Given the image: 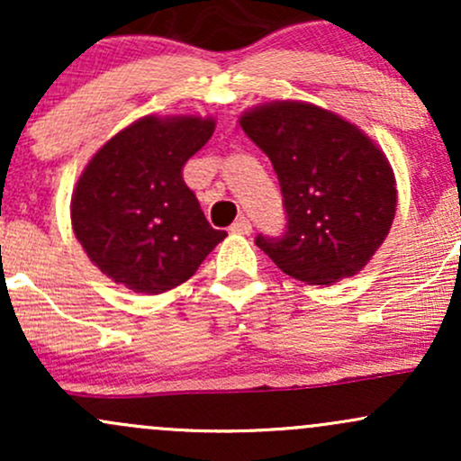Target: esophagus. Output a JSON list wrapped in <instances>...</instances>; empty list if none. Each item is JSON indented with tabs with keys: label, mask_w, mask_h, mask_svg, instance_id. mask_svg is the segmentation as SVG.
<instances>
[{
	"label": "esophagus",
	"mask_w": 461,
	"mask_h": 461,
	"mask_svg": "<svg viewBox=\"0 0 461 461\" xmlns=\"http://www.w3.org/2000/svg\"><path fill=\"white\" fill-rule=\"evenodd\" d=\"M230 230L234 231V234H242V236L251 234V221L245 219V216H240V219L234 221V225H231Z\"/></svg>",
	"instance_id": "esophagus-1"
}]
</instances>
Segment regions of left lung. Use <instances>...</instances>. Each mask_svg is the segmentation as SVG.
I'll return each mask as SVG.
<instances>
[{
  "instance_id": "1",
  "label": "left lung",
  "mask_w": 461,
  "mask_h": 461,
  "mask_svg": "<svg viewBox=\"0 0 461 461\" xmlns=\"http://www.w3.org/2000/svg\"><path fill=\"white\" fill-rule=\"evenodd\" d=\"M238 123L271 160L288 212L285 236H258L256 245L310 285L362 271L396 214V179L382 147L345 116L299 99L253 105Z\"/></svg>"
}]
</instances>
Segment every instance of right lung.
I'll use <instances>...</instances> for the list:
<instances>
[{"instance_id":"obj_1","label":"right lung","mask_w":461,"mask_h":461,"mask_svg":"<svg viewBox=\"0 0 461 461\" xmlns=\"http://www.w3.org/2000/svg\"><path fill=\"white\" fill-rule=\"evenodd\" d=\"M214 116L147 114L93 153L71 194L73 234L114 284L160 294L193 277L227 236L212 230L182 167L214 134Z\"/></svg>"}]
</instances>
